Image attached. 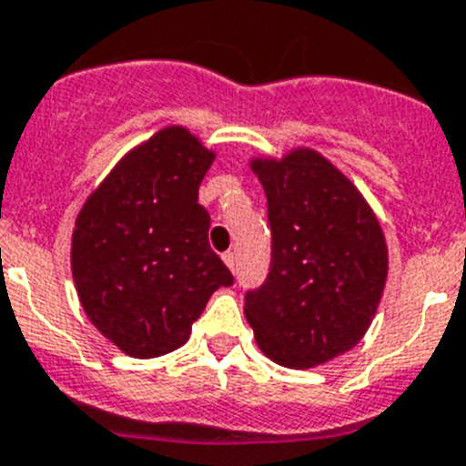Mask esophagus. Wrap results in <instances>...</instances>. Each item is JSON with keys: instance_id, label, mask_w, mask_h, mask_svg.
Returning a JSON list of instances; mask_svg holds the SVG:
<instances>
[{"instance_id": "obj_1", "label": "esophagus", "mask_w": 466, "mask_h": 466, "mask_svg": "<svg viewBox=\"0 0 466 466\" xmlns=\"http://www.w3.org/2000/svg\"><path fill=\"white\" fill-rule=\"evenodd\" d=\"M222 260H225V265H228L229 269H232V272H237L238 258H237V253H234V250H228V253H225V256H222Z\"/></svg>"}]
</instances>
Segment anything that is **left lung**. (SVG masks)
Returning <instances> with one entry per match:
<instances>
[{"label": "left lung", "mask_w": 466, "mask_h": 466, "mask_svg": "<svg viewBox=\"0 0 466 466\" xmlns=\"http://www.w3.org/2000/svg\"><path fill=\"white\" fill-rule=\"evenodd\" d=\"M272 229L269 274L246 290L256 342L286 368L345 354L375 317L387 279V246L359 189L314 149L258 159Z\"/></svg>", "instance_id": "8db88e82"}]
</instances>
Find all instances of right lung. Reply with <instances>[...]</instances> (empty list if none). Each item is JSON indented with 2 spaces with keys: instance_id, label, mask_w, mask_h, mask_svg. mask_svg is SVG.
Masks as SVG:
<instances>
[{
  "instance_id": "1",
  "label": "right lung",
  "mask_w": 466,
  "mask_h": 466,
  "mask_svg": "<svg viewBox=\"0 0 466 466\" xmlns=\"http://www.w3.org/2000/svg\"><path fill=\"white\" fill-rule=\"evenodd\" d=\"M213 152L171 127L133 149L84 204L72 277L86 317L136 359L187 342L192 323L234 277L208 244L199 185Z\"/></svg>"
}]
</instances>
